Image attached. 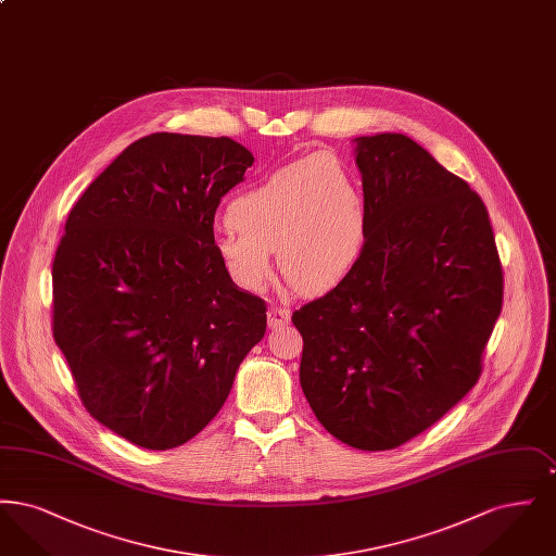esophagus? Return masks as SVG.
<instances>
[{
  "label": "esophagus",
  "mask_w": 556,
  "mask_h": 556,
  "mask_svg": "<svg viewBox=\"0 0 556 556\" xmlns=\"http://www.w3.org/2000/svg\"><path fill=\"white\" fill-rule=\"evenodd\" d=\"M266 320H268L270 329H277L290 320V311L283 306H270L266 313Z\"/></svg>",
  "instance_id": "obj_1"
}]
</instances>
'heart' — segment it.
<instances>
[{
    "instance_id": "obj_1",
    "label": "heart",
    "mask_w": 556,
    "mask_h": 556,
    "mask_svg": "<svg viewBox=\"0 0 556 556\" xmlns=\"http://www.w3.org/2000/svg\"><path fill=\"white\" fill-rule=\"evenodd\" d=\"M216 252L233 281L263 290L281 273L302 293L340 286L367 241L365 195L352 173L331 156H308L270 173L227 206Z\"/></svg>"
}]
</instances>
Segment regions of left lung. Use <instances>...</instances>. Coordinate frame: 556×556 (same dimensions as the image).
Returning a JSON list of instances; mask_svg holds the SVG:
<instances>
[{"instance_id": "1", "label": "left lung", "mask_w": 556, "mask_h": 556, "mask_svg": "<svg viewBox=\"0 0 556 556\" xmlns=\"http://www.w3.org/2000/svg\"><path fill=\"white\" fill-rule=\"evenodd\" d=\"M367 241L340 286L293 313L300 386L320 425L392 450L473 388L503 308V266L471 187L402 132L354 139Z\"/></svg>"}]
</instances>
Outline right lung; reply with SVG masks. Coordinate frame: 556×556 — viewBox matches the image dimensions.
<instances>
[{
  "instance_id": "obj_1",
  "label": "right lung",
  "mask_w": 556,
  "mask_h": 556,
  "mask_svg": "<svg viewBox=\"0 0 556 556\" xmlns=\"http://www.w3.org/2000/svg\"><path fill=\"white\" fill-rule=\"evenodd\" d=\"M254 156L229 137L152 132L83 191L52 266L53 340L87 413L148 450L211 424L266 304L214 243L220 198Z\"/></svg>"
}]
</instances>
